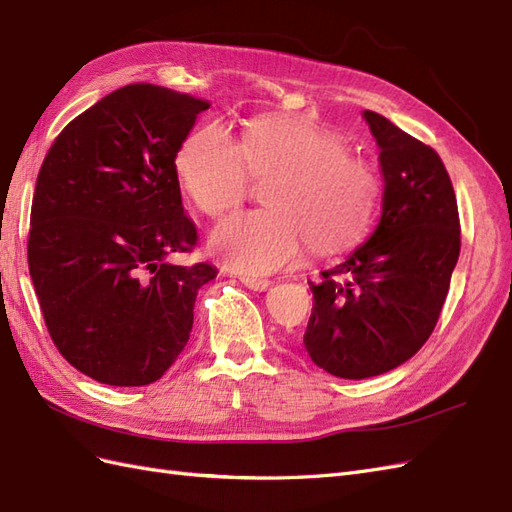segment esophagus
I'll return each instance as SVG.
<instances>
[{"label":"esophagus","instance_id":"obj_1","mask_svg":"<svg viewBox=\"0 0 512 512\" xmlns=\"http://www.w3.org/2000/svg\"><path fill=\"white\" fill-rule=\"evenodd\" d=\"M241 284L252 288V290H258V293H262V290H267L273 282L271 280H262V278H250V275H241Z\"/></svg>","mask_w":512,"mask_h":512}]
</instances>
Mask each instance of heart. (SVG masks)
<instances>
[{
  "mask_svg": "<svg viewBox=\"0 0 512 512\" xmlns=\"http://www.w3.org/2000/svg\"><path fill=\"white\" fill-rule=\"evenodd\" d=\"M187 196L209 217H224L247 196L250 176H267L269 209L217 226L211 250L226 267L271 273L295 262L310 241L316 254L347 250L375 215L379 185L370 165L344 153L342 137L288 114L258 116L241 140L224 122L202 124L176 153Z\"/></svg>",
  "mask_w": 512,
  "mask_h": 512,
  "instance_id": "obj_1",
  "label": "heart"
}]
</instances>
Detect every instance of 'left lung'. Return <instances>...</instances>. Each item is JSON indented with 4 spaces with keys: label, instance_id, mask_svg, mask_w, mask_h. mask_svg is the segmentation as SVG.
Here are the masks:
<instances>
[{
    "label": "left lung",
    "instance_id": "obj_1",
    "mask_svg": "<svg viewBox=\"0 0 512 512\" xmlns=\"http://www.w3.org/2000/svg\"><path fill=\"white\" fill-rule=\"evenodd\" d=\"M364 118L379 146L381 219L370 239L310 282L303 344L340 379L383 375L433 334L461 252L457 196L431 146L375 112Z\"/></svg>",
    "mask_w": 512,
    "mask_h": 512
}]
</instances>
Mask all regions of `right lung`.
<instances>
[{
  "instance_id": "right-lung-1",
  "label": "right lung",
  "mask_w": 512,
  "mask_h": 512,
  "mask_svg": "<svg viewBox=\"0 0 512 512\" xmlns=\"http://www.w3.org/2000/svg\"><path fill=\"white\" fill-rule=\"evenodd\" d=\"M209 105L124 86L68 122L38 172L27 265L53 344L94 381L161 379L189 340L198 288L217 275L168 260L198 241L174 159Z\"/></svg>"
}]
</instances>
